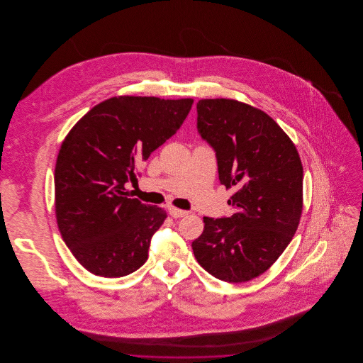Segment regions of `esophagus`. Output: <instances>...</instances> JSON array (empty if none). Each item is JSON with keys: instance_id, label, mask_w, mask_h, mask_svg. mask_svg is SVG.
<instances>
[{"instance_id": "1", "label": "esophagus", "mask_w": 363, "mask_h": 363, "mask_svg": "<svg viewBox=\"0 0 363 363\" xmlns=\"http://www.w3.org/2000/svg\"><path fill=\"white\" fill-rule=\"evenodd\" d=\"M169 212L173 218H184L186 216L189 212L188 211H184V209H179V208L170 207L169 208Z\"/></svg>"}]
</instances>
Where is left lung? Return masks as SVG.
Wrapping results in <instances>:
<instances>
[{
  "instance_id": "obj_1",
  "label": "left lung",
  "mask_w": 363,
  "mask_h": 363,
  "mask_svg": "<svg viewBox=\"0 0 363 363\" xmlns=\"http://www.w3.org/2000/svg\"><path fill=\"white\" fill-rule=\"evenodd\" d=\"M197 128L213 147L220 184L235 188L230 218H204L194 257L227 283H245L272 267L299 225L303 167L296 147L267 113L234 99H201Z\"/></svg>"
}]
</instances>
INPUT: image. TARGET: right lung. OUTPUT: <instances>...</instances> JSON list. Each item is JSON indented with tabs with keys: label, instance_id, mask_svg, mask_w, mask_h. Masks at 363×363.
<instances>
[{
	"label": "right lung",
	"instance_id": "add662e5",
	"mask_svg": "<svg viewBox=\"0 0 363 363\" xmlns=\"http://www.w3.org/2000/svg\"><path fill=\"white\" fill-rule=\"evenodd\" d=\"M193 99L121 95L94 106L64 138L54 170L58 230L96 277L129 275L147 261L166 211L130 199L140 166L181 128Z\"/></svg>",
	"mask_w": 363,
	"mask_h": 363
}]
</instances>
